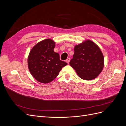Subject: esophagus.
<instances>
[{"label":"esophagus","mask_w":126,"mask_h":126,"mask_svg":"<svg viewBox=\"0 0 126 126\" xmlns=\"http://www.w3.org/2000/svg\"><path fill=\"white\" fill-rule=\"evenodd\" d=\"M70 58H67V59H66V62L67 63H69V62H70Z\"/></svg>","instance_id":"esophagus-1"}]
</instances>
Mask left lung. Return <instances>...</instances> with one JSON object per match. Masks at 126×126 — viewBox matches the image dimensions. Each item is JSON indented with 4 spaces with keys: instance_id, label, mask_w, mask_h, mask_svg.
Returning a JSON list of instances; mask_svg holds the SVG:
<instances>
[{
    "instance_id": "1",
    "label": "left lung",
    "mask_w": 126,
    "mask_h": 126,
    "mask_svg": "<svg viewBox=\"0 0 126 126\" xmlns=\"http://www.w3.org/2000/svg\"><path fill=\"white\" fill-rule=\"evenodd\" d=\"M70 65L80 78L89 80L100 74L104 65V58L98 46L88 40L76 45Z\"/></svg>"
}]
</instances>
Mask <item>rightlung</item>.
Instances as JSON below:
<instances>
[{"label":"right lung","instance_id":"right-lung-1","mask_svg":"<svg viewBox=\"0 0 126 126\" xmlns=\"http://www.w3.org/2000/svg\"><path fill=\"white\" fill-rule=\"evenodd\" d=\"M55 43L47 39L37 44L30 51L28 58L29 70L37 81L47 83L59 75L62 68L67 63L61 60L59 54L54 49Z\"/></svg>","mask_w":126,"mask_h":126}]
</instances>
